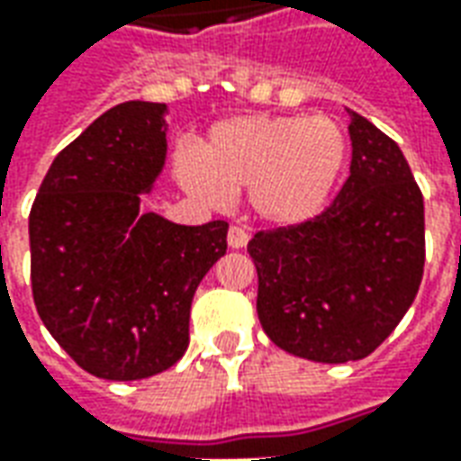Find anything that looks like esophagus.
Segmentation results:
<instances>
[{"label":"esophagus","instance_id":"1","mask_svg":"<svg viewBox=\"0 0 461 461\" xmlns=\"http://www.w3.org/2000/svg\"><path fill=\"white\" fill-rule=\"evenodd\" d=\"M227 241H230L231 249H241V247H247V241H249V231L244 230V227H230Z\"/></svg>","mask_w":461,"mask_h":461}]
</instances>
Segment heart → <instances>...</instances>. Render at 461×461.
I'll return each instance as SVG.
<instances>
[{"instance_id": "heart-1", "label": "heart", "mask_w": 461, "mask_h": 461, "mask_svg": "<svg viewBox=\"0 0 461 461\" xmlns=\"http://www.w3.org/2000/svg\"><path fill=\"white\" fill-rule=\"evenodd\" d=\"M346 162V131L333 118L241 115L217 122L202 155H182L180 177L210 204L247 190L259 220L289 227L326 207Z\"/></svg>"}]
</instances>
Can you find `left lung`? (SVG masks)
<instances>
[{
    "label": "left lung",
    "instance_id": "8db88e82",
    "mask_svg": "<svg viewBox=\"0 0 461 461\" xmlns=\"http://www.w3.org/2000/svg\"><path fill=\"white\" fill-rule=\"evenodd\" d=\"M353 160L326 210L261 230L257 264L261 329L291 356L348 363L370 356L415 301L425 269V204L405 155L350 113Z\"/></svg>",
    "mask_w": 461,
    "mask_h": 461
}]
</instances>
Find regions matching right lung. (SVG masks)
Instances as JSON below:
<instances>
[{"instance_id": "1", "label": "right lung", "mask_w": 461, "mask_h": 461, "mask_svg": "<svg viewBox=\"0 0 461 461\" xmlns=\"http://www.w3.org/2000/svg\"><path fill=\"white\" fill-rule=\"evenodd\" d=\"M165 104L128 101L56 155L29 214L32 294L56 343L86 373L140 380L190 343L192 296L227 251L224 220L140 214L165 165Z\"/></svg>"}]
</instances>
